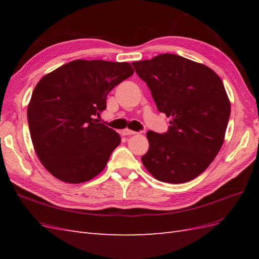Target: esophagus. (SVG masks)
Returning <instances> with one entry per match:
<instances>
[{
	"instance_id": "obj_1",
	"label": "esophagus",
	"mask_w": 259,
	"mask_h": 259,
	"mask_svg": "<svg viewBox=\"0 0 259 259\" xmlns=\"http://www.w3.org/2000/svg\"><path fill=\"white\" fill-rule=\"evenodd\" d=\"M135 134H137L136 132H134V131H131V130H123L122 131V135L123 136H132V135H135Z\"/></svg>"
}]
</instances>
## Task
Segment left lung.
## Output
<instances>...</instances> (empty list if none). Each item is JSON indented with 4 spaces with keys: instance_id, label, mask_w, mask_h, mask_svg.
<instances>
[{
    "instance_id": "1",
    "label": "left lung",
    "mask_w": 259,
    "mask_h": 259,
    "mask_svg": "<svg viewBox=\"0 0 259 259\" xmlns=\"http://www.w3.org/2000/svg\"><path fill=\"white\" fill-rule=\"evenodd\" d=\"M170 126L165 134L147 133V170L163 183L184 184L202 174L224 144L230 100L221 77L207 66L174 54L134 61Z\"/></svg>"
}]
</instances>
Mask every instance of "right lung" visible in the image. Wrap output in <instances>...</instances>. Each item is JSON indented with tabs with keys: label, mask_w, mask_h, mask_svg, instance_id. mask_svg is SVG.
Segmentation results:
<instances>
[{
	"label": "right lung",
	"mask_w": 259,
	"mask_h": 259,
	"mask_svg": "<svg viewBox=\"0 0 259 259\" xmlns=\"http://www.w3.org/2000/svg\"><path fill=\"white\" fill-rule=\"evenodd\" d=\"M133 73L128 62L76 59L38 81L27 109L30 136L54 177L81 184L104 170L121 137L95 116L107 108L109 92Z\"/></svg>",
	"instance_id": "right-lung-1"
}]
</instances>
